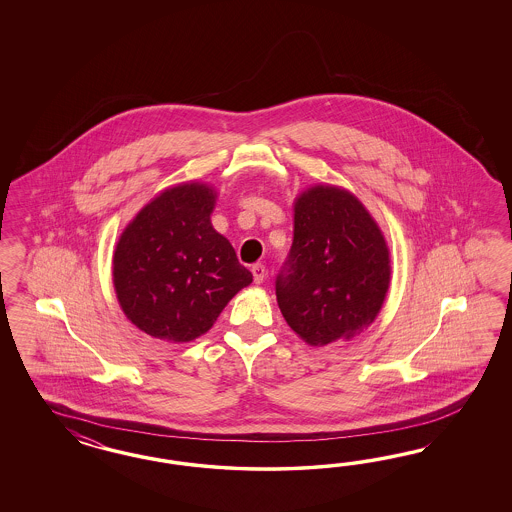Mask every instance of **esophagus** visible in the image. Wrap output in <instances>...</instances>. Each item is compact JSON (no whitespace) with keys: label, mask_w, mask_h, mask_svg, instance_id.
Segmentation results:
<instances>
[{"label":"esophagus","mask_w":512,"mask_h":512,"mask_svg":"<svg viewBox=\"0 0 512 512\" xmlns=\"http://www.w3.org/2000/svg\"><path fill=\"white\" fill-rule=\"evenodd\" d=\"M251 274H253V281H255V283H263L264 278H266V268H264V264H253V266H251Z\"/></svg>","instance_id":"1"}]
</instances>
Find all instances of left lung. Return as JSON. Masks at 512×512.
<instances>
[{
  "instance_id": "obj_1",
  "label": "left lung",
  "mask_w": 512,
  "mask_h": 512,
  "mask_svg": "<svg viewBox=\"0 0 512 512\" xmlns=\"http://www.w3.org/2000/svg\"><path fill=\"white\" fill-rule=\"evenodd\" d=\"M390 257L381 229L357 197L315 186L295 202L293 246L276 278L279 310L310 345L351 340L383 306Z\"/></svg>"
}]
</instances>
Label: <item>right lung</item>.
<instances>
[{
    "instance_id": "1",
    "label": "right lung",
    "mask_w": 512,
    "mask_h": 512,
    "mask_svg": "<svg viewBox=\"0 0 512 512\" xmlns=\"http://www.w3.org/2000/svg\"><path fill=\"white\" fill-rule=\"evenodd\" d=\"M212 187L165 189L125 227L112 279L127 319L159 340L184 343L208 332L253 276L212 227Z\"/></svg>"
}]
</instances>
